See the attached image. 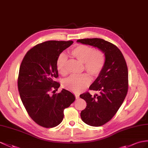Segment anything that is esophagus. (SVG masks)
Here are the masks:
<instances>
[{"mask_svg":"<svg viewBox=\"0 0 148 148\" xmlns=\"http://www.w3.org/2000/svg\"><path fill=\"white\" fill-rule=\"evenodd\" d=\"M75 97H76V99H79V97H80V95H79L78 93H75Z\"/></svg>","mask_w":148,"mask_h":148,"instance_id":"1","label":"esophagus"}]
</instances>
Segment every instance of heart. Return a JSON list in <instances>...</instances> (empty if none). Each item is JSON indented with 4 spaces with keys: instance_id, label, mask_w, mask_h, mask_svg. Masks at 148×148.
Here are the masks:
<instances>
[{
    "instance_id": "obj_1",
    "label": "heart",
    "mask_w": 148,
    "mask_h": 148,
    "mask_svg": "<svg viewBox=\"0 0 148 148\" xmlns=\"http://www.w3.org/2000/svg\"><path fill=\"white\" fill-rule=\"evenodd\" d=\"M71 55L78 60L84 63L85 70L93 77L99 76L105 64V56L100 49H95L92 47L79 45L70 51ZM56 68L62 75L67 73V56L64 53H61L56 60ZM91 82V78L88 74L73 75L63 82L65 88L75 93H79L88 86Z\"/></svg>"
}]
</instances>
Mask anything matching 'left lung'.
I'll use <instances>...</instances> for the list:
<instances>
[{
    "instance_id": "left-lung-1",
    "label": "left lung",
    "mask_w": 148,
    "mask_h": 148,
    "mask_svg": "<svg viewBox=\"0 0 148 148\" xmlns=\"http://www.w3.org/2000/svg\"><path fill=\"white\" fill-rule=\"evenodd\" d=\"M82 44L99 48L105 55L103 69L90 86V90L99 91L93 97L89 92L80 95L86 102L80 116L85 124L99 127L112 119L123 103L128 90V70L124 57L112 43L100 38L82 39Z\"/></svg>"
}]
</instances>
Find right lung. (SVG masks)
<instances>
[{
	"instance_id": "obj_1",
	"label": "right lung",
	"mask_w": 148,
	"mask_h": 148,
	"mask_svg": "<svg viewBox=\"0 0 148 148\" xmlns=\"http://www.w3.org/2000/svg\"><path fill=\"white\" fill-rule=\"evenodd\" d=\"M73 41H48L29 50L21 64L17 85L20 97L29 116L46 128L56 127L62 122L64 109L75 97L70 91L60 87L56 60ZM51 92L53 95L51 94Z\"/></svg>"
}]
</instances>
